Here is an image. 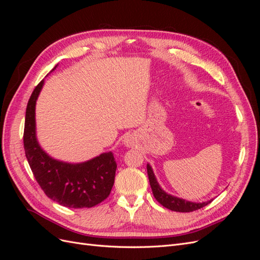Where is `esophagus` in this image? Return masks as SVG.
Returning <instances> with one entry per match:
<instances>
[{
    "label": "esophagus",
    "instance_id": "esophagus-1",
    "mask_svg": "<svg viewBox=\"0 0 260 260\" xmlns=\"http://www.w3.org/2000/svg\"><path fill=\"white\" fill-rule=\"evenodd\" d=\"M124 144L127 145V146H130V145H132V141L129 138H127V139L124 140Z\"/></svg>",
    "mask_w": 260,
    "mask_h": 260
}]
</instances>
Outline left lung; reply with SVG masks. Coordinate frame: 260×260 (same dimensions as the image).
Segmentation results:
<instances>
[{
    "mask_svg": "<svg viewBox=\"0 0 260 260\" xmlns=\"http://www.w3.org/2000/svg\"><path fill=\"white\" fill-rule=\"evenodd\" d=\"M146 169H147V176L149 179V184H151L154 198L156 199L157 202L161 204L164 207H166L172 211L190 212V211H194V210H198V209L205 207L212 201V200H210L208 202H203V203H193V202H188V201H185L182 199H179V198H177V196L170 195V194L165 192L159 186L158 182H157V180L155 178L153 169L148 164L146 166Z\"/></svg>",
    "mask_w": 260,
    "mask_h": 260,
    "instance_id": "left-lung-1",
    "label": "left lung"
}]
</instances>
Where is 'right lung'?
<instances>
[{
    "label": "right lung",
    "mask_w": 260,
    "mask_h": 260,
    "mask_svg": "<svg viewBox=\"0 0 260 260\" xmlns=\"http://www.w3.org/2000/svg\"><path fill=\"white\" fill-rule=\"evenodd\" d=\"M43 84L42 80L36 86L26 109L23 147L29 166L46 196L61 206H95L111 194L117 169L114 155L108 152L88 161L69 164L54 159L46 154L36 137V103Z\"/></svg>",
    "instance_id": "add662e5"
}]
</instances>
